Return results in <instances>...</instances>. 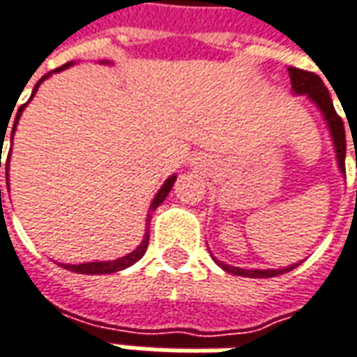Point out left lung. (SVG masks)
<instances>
[{
  "label": "left lung",
  "mask_w": 357,
  "mask_h": 357,
  "mask_svg": "<svg viewBox=\"0 0 357 357\" xmlns=\"http://www.w3.org/2000/svg\"><path fill=\"white\" fill-rule=\"evenodd\" d=\"M289 76L293 91L309 96L322 111V115H324L326 123H328V128H331L332 140H334L338 166L346 174V166H344V158H346V132H344V123H342L340 115L336 113V109L332 105L331 91L326 89L324 82L314 72H307V70H301V68L289 66ZM213 260L217 261L225 271L234 273V275H242V278H275V275L287 273V271L295 270L299 266V264H295V266L283 268V270H242V268H234V266H229V264H222L217 258H213Z\"/></svg>",
  "instance_id": "obj_1"
}]
</instances>
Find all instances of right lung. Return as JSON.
I'll return each mask as SVG.
<instances>
[{"label": "right lung", "mask_w": 357, "mask_h": 357, "mask_svg": "<svg viewBox=\"0 0 357 357\" xmlns=\"http://www.w3.org/2000/svg\"><path fill=\"white\" fill-rule=\"evenodd\" d=\"M70 64H64V66L56 68V70H52V72H60V70H64V68H68ZM50 72V74H52ZM50 74H46V76H43L38 82H36L35 89H33V96L36 93V89H38V86H40V82L43 79H46V77L50 76ZM31 96V97H33ZM26 105V103H25ZM25 105H21V109H19V113H17L15 117V125H13V130H11V137H13V132H15V127H17V121H19V117H21V111L25 109ZM6 140V137H3V132H1V142ZM3 146V144H1ZM1 152V150H0ZM1 168V164H0ZM6 168L9 169V156H7V164ZM174 181H176V176H172V178L166 179V183L162 185V189H160L158 193H156V197H154V201H152V205H150V211H154L156 207H158L160 203L164 201V199L168 197L169 189H172V185H174ZM0 201H1V189H0ZM148 220H150V217H148ZM148 238H150V232H146L144 234V240H142V244L138 246L135 252H130V254H127V256H123V258H119V260H113V261H89V264H77V266H72V264H64L62 268H66V270L70 271H76V273H87V275H99V273H115V271H121L125 270V268H128V266H132L135 261H138L142 256H144V252H146L148 248Z\"/></svg>", "instance_id": "1"}]
</instances>
